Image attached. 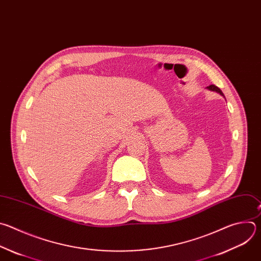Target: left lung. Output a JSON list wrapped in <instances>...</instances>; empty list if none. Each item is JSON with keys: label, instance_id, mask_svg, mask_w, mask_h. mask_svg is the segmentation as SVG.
<instances>
[{"label": "left lung", "instance_id": "8db88e82", "mask_svg": "<svg viewBox=\"0 0 261 261\" xmlns=\"http://www.w3.org/2000/svg\"><path fill=\"white\" fill-rule=\"evenodd\" d=\"M207 88H209L210 90H213V91H217V92H219L221 95H223V93H222L221 89H220L219 87H217L216 85H214V84H211L210 86H207Z\"/></svg>", "mask_w": 261, "mask_h": 261}]
</instances>
